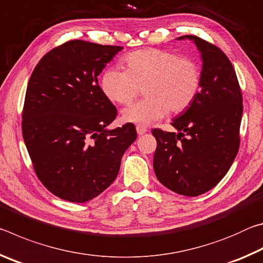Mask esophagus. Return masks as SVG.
Masks as SVG:
<instances>
[{"label":"esophagus","instance_id":"34e87169","mask_svg":"<svg viewBox=\"0 0 263 263\" xmlns=\"http://www.w3.org/2000/svg\"><path fill=\"white\" fill-rule=\"evenodd\" d=\"M136 128H137V132H138V135H139V136L144 135V133L147 132V127L144 126V125H137Z\"/></svg>","mask_w":263,"mask_h":263}]
</instances>
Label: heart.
I'll list each match as a JSON object with an SVG mask.
<instances>
[{"label":"heart","mask_w":263,"mask_h":263,"mask_svg":"<svg viewBox=\"0 0 263 263\" xmlns=\"http://www.w3.org/2000/svg\"><path fill=\"white\" fill-rule=\"evenodd\" d=\"M126 69L111 67L102 77V90L110 101L127 105L144 88L146 99L124 110L123 119L148 125L169 110L182 112L194 103L202 83L201 68L190 58L177 53L145 48L124 58Z\"/></svg>","instance_id":"1"}]
</instances>
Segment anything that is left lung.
<instances>
[{"instance_id":"obj_1","label":"left lung","mask_w":263,"mask_h":263,"mask_svg":"<svg viewBox=\"0 0 263 263\" xmlns=\"http://www.w3.org/2000/svg\"><path fill=\"white\" fill-rule=\"evenodd\" d=\"M202 55V83L194 103L172 125L153 128L157 149L153 168L158 180L174 193L202 195L219 183L232 166L240 146L242 95L232 64L219 47L197 35Z\"/></svg>"}]
</instances>
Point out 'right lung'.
Listing matches in <instances>:
<instances>
[{"label": "right lung", "instance_id": "1", "mask_svg": "<svg viewBox=\"0 0 263 263\" xmlns=\"http://www.w3.org/2000/svg\"><path fill=\"white\" fill-rule=\"evenodd\" d=\"M122 48L69 41L47 52L31 74L22 114L24 142L39 181L65 201L84 203L103 193L137 139L132 123L106 130L117 109L97 81Z\"/></svg>", "mask_w": 263, "mask_h": 263}]
</instances>
